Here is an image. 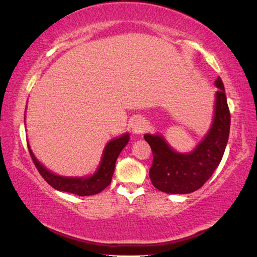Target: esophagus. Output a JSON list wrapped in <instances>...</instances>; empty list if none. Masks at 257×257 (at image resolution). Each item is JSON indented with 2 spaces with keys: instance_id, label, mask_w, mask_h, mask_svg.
<instances>
[{
  "instance_id": "obj_1",
  "label": "esophagus",
  "mask_w": 257,
  "mask_h": 257,
  "mask_svg": "<svg viewBox=\"0 0 257 257\" xmlns=\"http://www.w3.org/2000/svg\"><path fill=\"white\" fill-rule=\"evenodd\" d=\"M146 128H147V124L144 118H138L132 122V132L135 133L136 136L142 135L143 132H145Z\"/></svg>"
}]
</instances>
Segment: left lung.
<instances>
[{
  "label": "left lung",
  "mask_w": 257,
  "mask_h": 257,
  "mask_svg": "<svg viewBox=\"0 0 257 257\" xmlns=\"http://www.w3.org/2000/svg\"><path fill=\"white\" fill-rule=\"evenodd\" d=\"M215 86L219 90L215 93L212 125L192 152H178L159 133L144 135L153 153L150 179L159 191L188 194L202 187L219 166L229 137L230 113L220 77L215 80Z\"/></svg>",
  "instance_id": "obj_1"
}]
</instances>
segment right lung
Returning a JSON list of instances; mask_svg holds the SVG:
<instances>
[{
  "label": "right lung",
  "instance_id": "1",
  "mask_svg": "<svg viewBox=\"0 0 257 257\" xmlns=\"http://www.w3.org/2000/svg\"><path fill=\"white\" fill-rule=\"evenodd\" d=\"M24 121H26V118H24ZM128 140L130 135L127 132L110 140L104 147L103 156H101L100 163L98 165L97 170L92 174L86 175V177H63V175L56 174L50 170H48L35 157L29 143H28V149H29L31 159L34 161L35 166L37 167L38 172L49 185L57 189V191L72 193V194L79 196H89L98 194L111 184L115 161H117V158L122 149L128 144Z\"/></svg>",
  "mask_w": 257,
  "mask_h": 257
}]
</instances>
